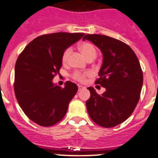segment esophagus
Instances as JSON below:
<instances>
[{
    "label": "esophagus",
    "instance_id": "obj_1",
    "mask_svg": "<svg viewBox=\"0 0 158 158\" xmlns=\"http://www.w3.org/2000/svg\"><path fill=\"white\" fill-rule=\"evenodd\" d=\"M78 88H79V91H80V90H82V89H84V87L82 86H81V85H79V86H78Z\"/></svg>",
    "mask_w": 158,
    "mask_h": 158
}]
</instances>
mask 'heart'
<instances>
[{
  "instance_id": "obj_1",
  "label": "heart",
  "mask_w": 158,
  "mask_h": 158,
  "mask_svg": "<svg viewBox=\"0 0 158 158\" xmlns=\"http://www.w3.org/2000/svg\"><path fill=\"white\" fill-rule=\"evenodd\" d=\"M79 50L83 54L84 57L86 59L89 58V57H94L95 58L96 55H97V50H96L95 47L93 44H89V43H82L79 45ZM71 53V48H69L67 49L64 50V51L62 54V57H61V60H62L63 63H65L67 61L69 56ZM90 74L89 72H76L73 74V78L76 79L79 82H84L86 80V77Z\"/></svg>"
}]
</instances>
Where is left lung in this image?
Masks as SVG:
<instances>
[{
	"label": "left lung",
	"instance_id": "8db88e82",
	"mask_svg": "<svg viewBox=\"0 0 158 158\" xmlns=\"http://www.w3.org/2000/svg\"><path fill=\"white\" fill-rule=\"evenodd\" d=\"M82 40L92 42L103 54L95 83L106 89L99 95L94 87L87 88L88 114L97 125L114 127L132 114L139 101L143 81L140 64L132 48L118 40L97 34H87Z\"/></svg>",
	"mask_w": 158,
	"mask_h": 158
}]
</instances>
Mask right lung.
Instances as JSON below:
<instances>
[{"instance_id": "add662e5", "label": "right lung", "mask_w": 158, "mask_h": 158, "mask_svg": "<svg viewBox=\"0 0 158 158\" xmlns=\"http://www.w3.org/2000/svg\"><path fill=\"white\" fill-rule=\"evenodd\" d=\"M85 33L55 32L31 41L18 57L15 67L16 99L28 118L41 126H51L65 115L78 91L67 81L64 87L53 82L62 65V54Z\"/></svg>"}]
</instances>
